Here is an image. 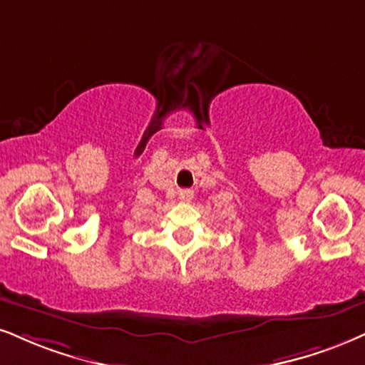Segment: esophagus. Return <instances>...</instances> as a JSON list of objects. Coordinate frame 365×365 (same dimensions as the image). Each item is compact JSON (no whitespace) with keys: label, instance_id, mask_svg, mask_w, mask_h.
<instances>
[{"label":"esophagus","instance_id":"obj_1","mask_svg":"<svg viewBox=\"0 0 365 365\" xmlns=\"http://www.w3.org/2000/svg\"><path fill=\"white\" fill-rule=\"evenodd\" d=\"M179 197H181L182 201H190L192 197V192L191 191H181V195H179Z\"/></svg>","mask_w":365,"mask_h":365}]
</instances>
